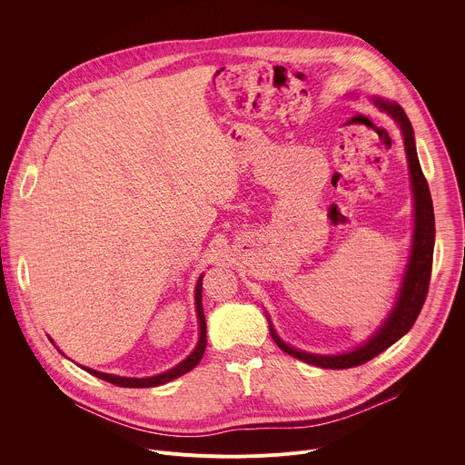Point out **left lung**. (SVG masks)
I'll use <instances>...</instances> for the list:
<instances>
[{
	"label": "left lung",
	"mask_w": 465,
	"mask_h": 465,
	"mask_svg": "<svg viewBox=\"0 0 465 465\" xmlns=\"http://www.w3.org/2000/svg\"><path fill=\"white\" fill-rule=\"evenodd\" d=\"M381 110L388 112L401 126L403 140H405V151L409 158L411 167V178H412V189H414V208H416V228H414V241H412V253L409 259V269L403 280V287L400 291V298H397L395 309L384 322V325L377 331L375 337L370 339L364 346L357 348L355 351L344 353V355H311L298 351L294 348H289L271 325V335L280 350L289 353L294 359H300L303 362L314 364L318 368L327 370H346L353 366H361L384 350H388L391 344H395L403 335H407L411 327L414 325L416 318L421 312V307L425 303L429 283H430V272H432V253H434V210H432V198L429 191L427 178L421 171L416 143H414V130L412 124L405 114V110L388 101L375 99ZM271 323V322H269Z\"/></svg>",
	"instance_id": "left-lung-1"
}]
</instances>
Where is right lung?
<instances>
[{
  "mask_svg": "<svg viewBox=\"0 0 465 465\" xmlns=\"http://www.w3.org/2000/svg\"><path fill=\"white\" fill-rule=\"evenodd\" d=\"M194 302H196V312H198V325H201V339H198V344L196 348L193 350V353L182 361L178 366H174L173 370L165 371V373H160V375H154V377H145V379H130V377H117V375H110V373H103V371H95V370H90V368H84L88 373L103 379V381H108L115 386H123V388H151V386H160V384H165L187 371H191L198 362H201L204 351H206V318H204V309H203V276L198 278V283H196V291H194Z\"/></svg>",
  "mask_w": 465,
  "mask_h": 465,
  "instance_id": "right-lung-1",
  "label": "right lung"
}]
</instances>
